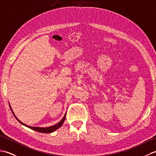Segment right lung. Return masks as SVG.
I'll use <instances>...</instances> for the list:
<instances>
[{
  "label": "right lung",
  "mask_w": 156,
  "mask_h": 156,
  "mask_svg": "<svg viewBox=\"0 0 156 156\" xmlns=\"http://www.w3.org/2000/svg\"><path fill=\"white\" fill-rule=\"evenodd\" d=\"M10 108H11V111H12V112L13 115L15 116V117L16 118V120H17V121L20 122V123H21L23 125H25V127H28V128H30V129H31L32 130H34V131H38V132H40V133H52V132L55 131V130H57L58 129H59V127H61V126H62L63 123H64V121H65L66 116V114L64 115V117L62 118V120H61L60 121H59V122H58V123L55 124V125H53V126H51V127H32V126H29V125H26V124H25V123H23V122H21V121H20L19 119L17 117H16V116H15V113H14V112H13V111H12V108H11V107H10Z\"/></svg>",
  "instance_id": "add662e5"
}]
</instances>
